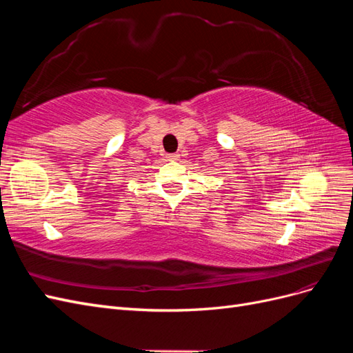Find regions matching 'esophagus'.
I'll return each instance as SVG.
<instances>
[{"label":"esophagus","instance_id":"obj_1","mask_svg":"<svg viewBox=\"0 0 353 353\" xmlns=\"http://www.w3.org/2000/svg\"><path fill=\"white\" fill-rule=\"evenodd\" d=\"M166 159H168V160H178V159H179V154L170 153V154H166Z\"/></svg>","mask_w":353,"mask_h":353}]
</instances>
